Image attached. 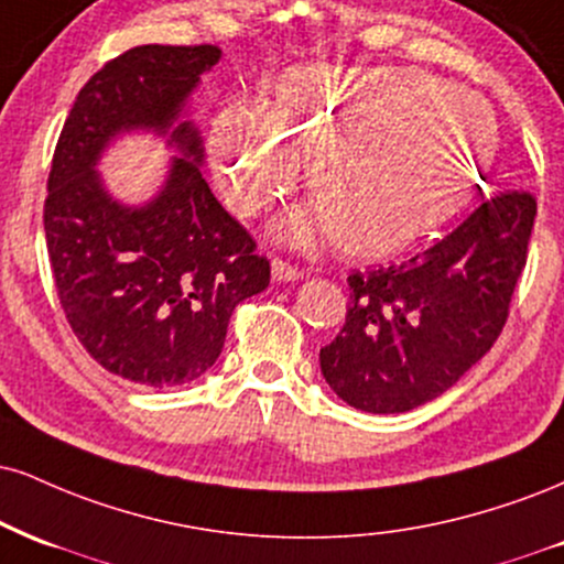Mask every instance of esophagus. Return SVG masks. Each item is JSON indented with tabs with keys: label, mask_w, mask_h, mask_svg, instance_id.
Returning <instances> with one entry per match:
<instances>
[{
	"label": "esophagus",
	"mask_w": 564,
	"mask_h": 564,
	"mask_svg": "<svg viewBox=\"0 0 564 564\" xmlns=\"http://www.w3.org/2000/svg\"><path fill=\"white\" fill-rule=\"evenodd\" d=\"M304 273L300 268H296V264H291V262H286V260H273V278L275 281H300Z\"/></svg>",
	"instance_id": "obj_1"
}]
</instances>
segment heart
I'll use <instances>...</instances> for the list:
<instances>
[{"label":"heart","instance_id":"heart-1","mask_svg":"<svg viewBox=\"0 0 564 564\" xmlns=\"http://www.w3.org/2000/svg\"><path fill=\"white\" fill-rule=\"evenodd\" d=\"M384 131L365 155L361 141ZM497 149V123L473 94L444 91L406 67H294L270 91L268 120L228 107L209 123L207 152L234 213L260 215L289 194L307 158L321 215L283 223L294 241L334 230L336 247L378 260L412 247L465 207Z\"/></svg>","mask_w":564,"mask_h":564}]
</instances>
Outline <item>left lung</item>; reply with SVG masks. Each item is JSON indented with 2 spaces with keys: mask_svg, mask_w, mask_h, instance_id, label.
I'll list each match as a JSON object with an SVG mask.
<instances>
[{
  "mask_svg": "<svg viewBox=\"0 0 564 564\" xmlns=\"http://www.w3.org/2000/svg\"><path fill=\"white\" fill-rule=\"evenodd\" d=\"M531 192H499L402 264L347 278V323L321 370L349 406L415 410L452 389L494 347L528 262Z\"/></svg>",
  "mask_w": 564,
  "mask_h": 564,
  "instance_id": "8db88e82",
  "label": "left lung"
}]
</instances>
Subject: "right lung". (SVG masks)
I'll list each match as a JSON object with an SVG mask.
<instances>
[{
	"label": "right lung",
	"instance_id": "right-lung-1",
	"mask_svg": "<svg viewBox=\"0 0 564 564\" xmlns=\"http://www.w3.org/2000/svg\"><path fill=\"white\" fill-rule=\"evenodd\" d=\"M220 50L133 46L88 78L54 147L44 234L73 334L105 370L154 389L213 368L243 300L270 283V260L202 178V141L183 101ZM167 132L183 159L144 208L118 206L93 171L112 134Z\"/></svg>",
	"mask_w": 564,
	"mask_h": 564
}]
</instances>
